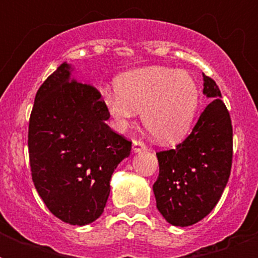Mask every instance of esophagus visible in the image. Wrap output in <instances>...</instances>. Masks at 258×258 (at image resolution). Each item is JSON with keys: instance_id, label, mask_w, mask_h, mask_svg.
<instances>
[{"instance_id": "1", "label": "esophagus", "mask_w": 258, "mask_h": 258, "mask_svg": "<svg viewBox=\"0 0 258 258\" xmlns=\"http://www.w3.org/2000/svg\"><path fill=\"white\" fill-rule=\"evenodd\" d=\"M146 145L145 142L138 141V139H134L133 142V151L134 153H141V151H145Z\"/></svg>"}]
</instances>
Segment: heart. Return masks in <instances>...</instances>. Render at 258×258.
Returning a JSON list of instances; mask_svg holds the SVG:
<instances>
[{
    "instance_id": "1",
    "label": "heart",
    "mask_w": 258,
    "mask_h": 258,
    "mask_svg": "<svg viewBox=\"0 0 258 258\" xmlns=\"http://www.w3.org/2000/svg\"><path fill=\"white\" fill-rule=\"evenodd\" d=\"M116 93L107 92L105 105L117 131H125L137 112L161 145L171 146L187 137L201 104V89L191 75L167 67L130 71L115 80Z\"/></svg>"
}]
</instances>
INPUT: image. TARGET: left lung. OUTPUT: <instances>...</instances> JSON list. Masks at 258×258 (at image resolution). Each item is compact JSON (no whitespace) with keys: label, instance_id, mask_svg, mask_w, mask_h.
Masks as SVG:
<instances>
[{"label":"left lung","instance_id":"8db88e82","mask_svg":"<svg viewBox=\"0 0 258 258\" xmlns=\"http://www.w3.org/2000/svg\"><path fill=\"white\" fill-rule=\"evenodd\" d=\"M212 99L191 134L175 149L157 153L159 175L153 190L157 208L174 226H190L208 216L226 187L233 159V127L216 82L204 74Z\"/></svg>","mask_w":258,"mask_h":258}]
</instances>
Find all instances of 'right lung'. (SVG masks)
Listing matches in <instances>:
<instances>
[{"label":"right lung","instance_id":"1","mask_svg":"<svg viewBox=\"0 0 258 258\" xmlns=\"http://www.w3.org/2000/svg\"><path fill=\"white\" fill-rule=\"evenodd\" d=\"M100 92L78 82L62 62L38 88L28 131L30 171L46 208L71 225L91 224L104 212L113 170L131 142L109 128Z\"/></svg>","mask_w":258,"mask_h":258}]
</instances>
